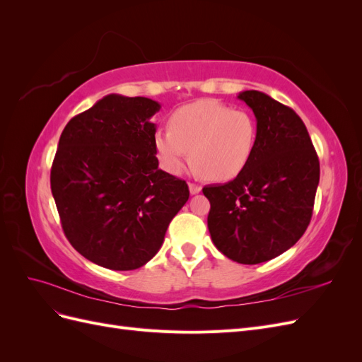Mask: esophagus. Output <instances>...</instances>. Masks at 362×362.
Masks as SVG:
<instances>
[{"label": "esophagus", "instance_id": "1", "mask_svg": "<svg viewBox=\"0 0 362 362\" xmlns=\"http://www.w3.org/2000/svg\"><path fill=\"white\" fill-rule=\"evenodd\" d=\"M189 189H190V193H192V194H198V193L201 192V185L190 182V184H189Z\"/></svg>", "mask_w": 362, "mask_h": 362}]
</instances>
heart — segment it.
Here are the masks:
<instances>
[{"mask_svg":"<svg viewBox=\"0 0 362 362\" xmlns=\"http://www.w3.org/2000/svg\"><path fill=\"white\" fill-rule=\"evenodd\" d=\"M258 137L257 120L242 108L201 100L175 110L169 128L158 129L154 146L161 166L180 173L190 158L213 181L231 180L245 169Z\"/></svg>","mask_w":362,"mask_h":362,"instance_id":"heart-1","label":"heart"}]
</instances>
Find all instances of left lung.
Listing matches in <instances>:
<instances>
[{
    "instance_id": "left-lung-1",
    "label": "left lung",
    "mask_w": 362,
    "mask_h": 362,
    "mask_svg": "<svg viewBox=\"0 0 362 362\" xmlns=\"http://www.w3.org/2000/svg\"><path fill=\"white\" fill-rule=\"evenodd\" d=\"M238 98L257 117L254 152L233 181L202 192L214 246L240 264H259L288 250L308 228L320 163L293 108L258 90Z\"/></svg>"
}]
</instances>
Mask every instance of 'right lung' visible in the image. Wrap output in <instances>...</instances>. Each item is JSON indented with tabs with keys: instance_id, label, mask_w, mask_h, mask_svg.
<instances>
[{
	"instance_id": "add662e5",
	"label": "right lung",
	"mask_w": 362,
	"mask_h": 362,
	"mask_svg": "<svg viewBox=\"0 0 362 362\" xmlns=\"http://www.w3.org/2000/svg\"><path fill=\"white\" fill-rule=\"evenodd\" d=\"M149 98L107 95L64 127L51 192L75 250L112 270H134L160 250L187 202L184 180L158 169Z\"/></svg>"
}]
</instances>
